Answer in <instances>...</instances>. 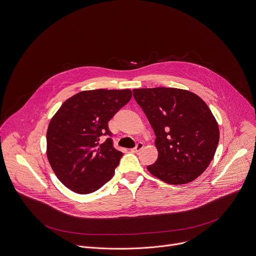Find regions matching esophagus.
<instances>
[{
	"instance_id": "esophagus-1",
	"label": "esophagus",
	"mask_w": 256,
	"mask_h": 256,
	"mask_svg": "<svg viewBox=\"0 0 256 256\" xmlns=\"http://www.w3.org/2000/svg\"><path fill=\"white\" fill-rule=\"evenodd\" d=\"M142 148H144V144H142V142H138V144H136V146H135L134 148H132V150H131V152L136 154V152H140L141 150H142Z\"/></svg>"
}]
</instances>
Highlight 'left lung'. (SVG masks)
Returning <instances> with one entry per match:
<instances>
[{
    "mask_svg": "<svg viewBox=\"0 0 256 256\" xmlns=\"http://www.w3.org/2000/svg\"><path fill=\"white\" fill-rule=\"evenodd\" d=\"M156 134L158 152L148 172L181 185L200 176L216 154L220 131L208 104L193 92L172 88L133 90Z\"/></svg>",
    "mask_w": 256,
    "mask_h": 256,
    "instance_id": "obj_1",
    "label": "left lung"
}]
</instances>
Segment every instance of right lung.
<instances>
[{"label": "right lung", "mask_w": 256, "mask_h": 256, "mask_svg": "<svg viewBox=\"0 0 256 256\" xmlns=\"http://www.w3.org/2000/svg\"><path fill=\"white\" fill-rule=\"evenodd\" d=\"M131 96L130 90H85L54 114L46 131V156L67 188L88 194L112 177L123 154L114 148L108 123ZM102 134L108 138L100 144Z\"/></svg>", "instance_id": "add662e5"}]
</instances>
